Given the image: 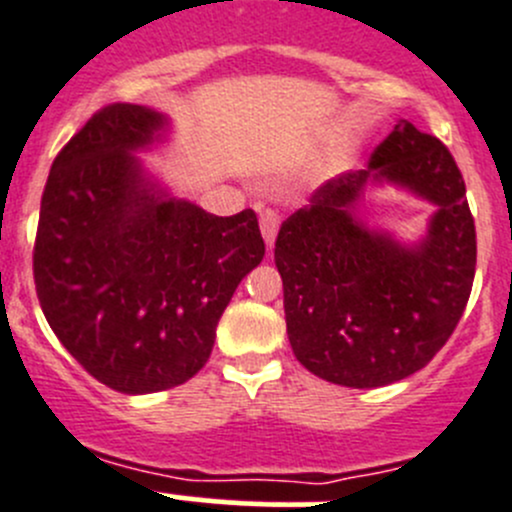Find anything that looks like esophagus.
<instances>
[{
    "label": "esophagus",
    "instance_id": "34e87169",
    "mask_svg": "<svg viewBox=\"0 0 512 512\" xmlns=\"http://www.w3.org/2000/svg\"><path fill=\"white\" fill-rule=\"evenodd\" d=\"M258 224H261L263 241H266L268 249H273V241H276L278 226H281V216H278L276 211H271V209H263L261 214H258Z\"/></svg>",
    "mask_w": 512,
    "mask_h": 512
}]
</instances>
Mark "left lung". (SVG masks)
Segmentation results:
<instances>
[{"label":"left lung","mask_w":512,"mask_h":512,"mask_svg":"<svg viewBox=\"0 0 512 512\" xmlns=\"http://www.w3.org/2000/svg\"><path fill=\"white\" fill-rule=\"evenodd\" d=\"M393 185L436 211L418 240L360 219L371 190ZM293 353L313 376L378 388L421 371L443 348L475 276V224L450 151L401 119L366 169L323 184L276 239Z\"/></svg>","instance_id":"8db88e82"}]
</instances>
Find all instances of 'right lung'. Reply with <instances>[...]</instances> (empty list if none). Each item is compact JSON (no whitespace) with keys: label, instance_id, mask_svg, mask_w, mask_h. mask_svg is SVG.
<instances>
[{"label":"right lung","instance_id":"1","mask_svg":"<svg viewBox=\"0 0 512 512\" xmlns=\"http://www.w3.org/2000/svg\"><path fill=\"white\" fill-rule=\"evenodd\" d=\"M169 136L149 106L96 111L54 159L39 211L44 316L96 381L129 396L206 366L221 313L266 254L254 211L209 214L144 164Z\"/></svg>","mask_w":512,"mask_h":512}]
</instances>
